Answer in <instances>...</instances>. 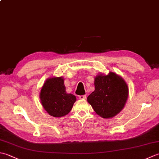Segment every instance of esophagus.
<instances>
[{
	"instance_id": "1",
	"label": "esophagus",
	"mask_w": 159,
	"mask_h": 159,
	"mask_svg": "<svg viewBox=\"0 0 159 159\" xmlns=\"http://www.w3.org/2000/svg\"><path fill=\"white\" fill-rule=\"evenodd\" d=\"M79 99H81V100H84V99H86L87 96L86 95H83V96H79Z\"/></svg>"
}]
</instances>
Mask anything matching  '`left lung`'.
<instances>
[{
	"instance_id": "left-lung-1",
	"label": "left lung",
	"mask_w": 159,
	"mask_h": 159,
	"mask_svg": "<svg viewBox=\"0 0 159 159\" xmlns=\"http://www.w3.org/2000/svg\"><path fill=\"white\" fill-rule=\"evenodd\" d=\"M95 90L87 97L94 111L104 119L112 118L124 109L128 97V87L116 73H100L94 78Z\"/></svg>"
}]
</instances>
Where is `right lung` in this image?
I'll use <instances>...</instances> for the list:
<instances>
[{
	"label": "right lung",
	"mask_w": 159,
	"mask_h": 159,
	"mask_svg": "<svg viewBox=\"0 0 159 159\" xmlns=\"http://www.w3.org/2000/svg\"><path fill=\"white\" fill-rule=\"evenodd\" d=\"M39 98L46 112L55 117L68 114L76 100L75 96L66 92L62 76L46 79L40 92Z\"/></svg>",
	"instance_id": "obj_1"
}]
</instances>
